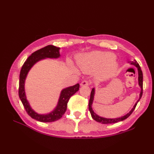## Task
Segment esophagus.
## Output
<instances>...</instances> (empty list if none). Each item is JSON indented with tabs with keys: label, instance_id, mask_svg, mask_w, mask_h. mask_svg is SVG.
<instances>
[{
	"label": "esophagus",
	"instance_id": "1",
	"mask_svg": "<svg viewBox=\"0 0 154 154\" xmlns=\"http://www.w3.org/2000/svg\"><path fill=\"white\" fill-rule=\"evenodd\" d=\"M89 85H90V83L88 81H83L81 83V86H88Z\"/></svg>",
	"mask_w": 154,
	"mask_h": 154
}]
</instances>
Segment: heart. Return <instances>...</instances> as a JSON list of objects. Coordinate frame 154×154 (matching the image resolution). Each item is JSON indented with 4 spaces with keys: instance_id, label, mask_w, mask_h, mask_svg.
I'll list each match as a JSON object with an SVG mask.
<instances>
[{
    "instance_id": "b5f03b06",
    "label": "heart",
    "mask_w": 154,
    "mask_h": 154,
    "mask_svg": "<svg viewBox=\"0 0 154 154\" xmlns=\"http://www.w3.org/2000/svg\"><path fill=\"white\" fill-rule=\"evenodd\" d=\"M79 67L88 73L98 71L100 79H107L116 73L118 64L114 55L109 52L93 51L84 55L78 62Z\"/></svg>"
}]
</instances>
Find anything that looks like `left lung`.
<instances>
[{
	"label": "left lung",
	"mask_w": 154,
	"mask_h": 154,
	"mask_svg": "<svg viewBox=\"0 0 154 154\" xmlns=\"http://www.w3.org/2000/svg\"><path fill=\"white\" fill-rule=\"evenodd\" d=\"M131 64L134 65L138 69V84H139V86L141 88V91H140V98L138 100V101L136 103V104H134V106L132 108V109L130 111V112L126 114V115H124L123 116H121L119 118H117V119H106V118H103V117H101L99 115H97L96 113L94 112V111L92 109V104L93 103V100H94V93H95V91H94V88L92 89L91 92V96H90V99H89V110L91 112V116H92L93 119L97 121L98 122H100V123H102V124H112V123H116V122H120V121H122L126 119L128 117H129L130 116V114H131L133 111L134 110L135 108L137 105V104L139 102V100L141 99V97L142 96V93H143V73H142V71L141 70V68H140L139 64L137 63V61H136V60H134V61H132L131 62Z\"/></svg>",
	"instance_id": "1"
}]
</instances>
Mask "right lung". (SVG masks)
<instances>
[{
	"instance_id": "add662e5",
	"label": "right lung",
	"mask_w": 154,
	"mask_h": 154,
	"mask_svg": "<svg viewBox=\"0 0 154 154\" xmlns=\"http://www.w3.org/2000/svg\"><path fill=\"white\" fill-rule=\"evenodd\" d=\"M60 48H57L54 45H49L40 50L35 51L33 54H32L30 56H29L26 61L24 62L20 70V73L18 89L20 99L23 106L28 115L32 119L40 121V122H51L60 119L67 110V103L70 97L79 89V84L77 83L73 86L65 88L62 90L57 106L52 112L47 114H40L35 112L33 109H32L30 104L26 99V97L25 94L24 83L29 71L36 62L41 60L45 58L60 57Z\"/></svg>"
}]
</instances>
